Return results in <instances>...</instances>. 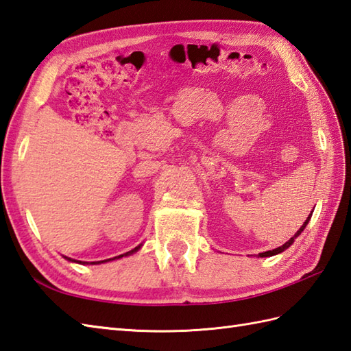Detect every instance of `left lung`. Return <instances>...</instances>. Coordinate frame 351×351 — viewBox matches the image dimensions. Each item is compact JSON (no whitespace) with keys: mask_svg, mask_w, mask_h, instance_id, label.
Instances as JSON below:
<instances>
[{"mask_svg":"<svg viewBox=\"0 0 351 351\" xmlns=\"http://www.w3.org/2000/svg\"><path fill=\"white\" fill-rule=\"evenodd\" d=\"M311 216H313V213H311V215H310L308 217H306V220L304 221V225H302L301 228H299V230H296V234H295V235H293L292 238H290V240H289V241H286V243H285L283 245H281V247H277V249H274V250H268V252H263V253H259V256H261V258H269V256H274V254H278V253H281V252H285L286 249H289V247L293 244V241L296 240V238H298L299 235H301V232H302V230L305 229V226H306V225H308V221H310Z\"/></svg>","mask_w":351,"mask_h":351,"instance_id":"1","label":"left lung"}]
</instances>
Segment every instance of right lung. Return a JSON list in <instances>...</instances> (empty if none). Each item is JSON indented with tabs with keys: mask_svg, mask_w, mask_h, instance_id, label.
I'll return each instance as SVG.
<instances>
[{
	"mask_svg": "<svg viewBox=\"0 0 351 351\" xmlns=\"http://www.w3.org/2000/svg\"><path fill=\"white\" fill-rule=\"evenodd\" d=\"M140 247H141V244H140L138 247H135V249H132L131 252H126V253H123V254H119V256H116V258H111V259H106V261H101V262H92V263H102V262H108V261L121 259V258H123V256H130V254H132V253H135V252H138V250H140ZM65 259H68V261H71V262H77V261H73V259H70V258H65ZM79 263H82V262H79Z\"/></svg>",
	"mask_w": 351,
	"mask_h": 351,
	"instance_id": "right-lung-1",
	"label": "right lung"
}]
</instances>
